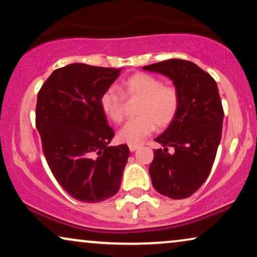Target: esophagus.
Masks as SVG:
<instances>
[{
  "mask_svg": "<svg viewBox=\"0 0 257 257\" xmlns=\"http://www.w3.org/2000/svg\"><path fill=\"white\" fill-rule=\"evenodd\" d=\"M139 147L140 146H138V145H129V150H131V152H135Z\"/></svg>",
  "mask_w": 257,
  "mask_h": 257,
  "instance_id": "obj_1",
  "label": "esophagus"
}]
</instances>
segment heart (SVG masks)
<instances>
[{"label":"heart","instance_id":"heart-1","mask_svg":"<svg viewBox=\"0 0 257 257\" xmlns=\"http://www.w3.org/2000/svg\"><path fill=\"white\" fill-rule=\"evenodd\" d=\"M122 93L126 97H141L138 117L129 119L118 131L117 139L128 145H140L155 131L167 126L175 118L180 107V94L173 85L162 84L159 78L146 73H136L123 83ZM117 88L110 87L101 95L103 114L114 123L123 119L124 97Z\"/></svg>","mask_w":257,"mask_h":257}]
</instances>
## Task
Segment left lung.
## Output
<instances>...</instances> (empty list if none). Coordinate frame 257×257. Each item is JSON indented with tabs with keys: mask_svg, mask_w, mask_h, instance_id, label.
Wrapping results in <instances>:
<instances>
[{
	"mask_svg": "<svg viewBox=\"0 0 257 257\" xmlns=\"http://www.w3.org/2000/svg\"><path fill=\"white\" fill-rule=\"evenodd\" d=\"M143 69L169 77L180 94L175 118L155 139L163 149L154 152L149 167L153 186L174 200L189 197L209 176L221 141L223 108L217 84L190 61L172 59Z\"/></svg>",
	"mask_w": 257,
	"mask_h": 257,
	"instance_id": "1",
	"label": "left lung"
}]
</instances>
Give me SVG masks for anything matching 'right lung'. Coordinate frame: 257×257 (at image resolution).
<instances>
[{
    "instance_id": "obj_1",
    "label": "right lung",
    "mask_w": 257,
    "mask_h": 257,
    "mask_svg": "<svg viewBox=\"0 0 257 257\" xmlns=\"http://www.w3.org/2000/svg\"><path fill=\"white\" fill-rule=\"evenodd\" d=\"M119 73L121 68L68 64L54 70L37 94L36 128L48 166L82 202L108 200L121 186L129 148L109 146L115 133L100 105Z\"/></svg>"
}]
</instances>
